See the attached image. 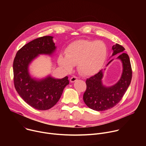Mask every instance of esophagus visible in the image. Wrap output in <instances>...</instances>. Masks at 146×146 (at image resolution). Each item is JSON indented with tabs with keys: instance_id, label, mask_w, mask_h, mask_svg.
I'll return each instance as SVG.
<instances>
[{
	"instance_id": "34e87169",
	"label": "esophagus",
	"mask_w": 146,
	"mask_h": 146,
	"mask_svg": "<svg viewBox=\"0 0 146 146\" xmlns=\"http://www.w3.org/2000/svg\"><path fill=\"white\" fill-rule=\"evenodd\" d=\"M77 80V77H76V76H73L70 79V81L71 82H75Z\"/></svg>"
}]
</instances>
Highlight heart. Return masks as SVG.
Listing matches in <instances>:
<instances>
[{"label":"heart","instance_id":"heart-1","mask_svg":"<svg viewBox=\"0 0 146 146\" xmlns=\"http://www.w3.org/2000/svg\"><path fill=\"white\" fill-rule=\"evenodd\" d=\"M65 56L60 55L59 65L67 72L77 64L79 73L90 76L97 73L103 65L107 56V47L101 41L78 40L71 43L65 50Z\"/></svg>","mask_w":146,"mask_h":146}]
</instances>
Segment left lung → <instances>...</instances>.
Segmentation results:
<instances>
[{
  "instance_id": "8db88e82",
  "label": "left lung",
  "mask_w": 146,
  "mask_h": 146,
  "mask_svg": "<svg viewBox=\"0 0 146 146\" xmlns=\"http://www.w3.org/2000/svg\"><path fill=\"white\" fill-rule=\"evenodd\" d=\"M112 56L121 52L117 57L123 66L119 80L113 86L105 87L102 84L103 73L101 70L95 75L86 80L87 89L83 95V100L90 109L98 111L106 110L114 107L121 100L129 86L132 76V71L128 55L125 52V48L116 44L112 47ZM113 59L109 61L108 65Z\"/></svg>"
}]
</instances>
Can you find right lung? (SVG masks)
I'll return each mask as SVG.
<instances>
[{
  "instance_id": "add662e5",
  "label": "right lung",
  "mask_w": 146,
  "mask_h": 146,
  "mask_svg": "<svg viewBox=\"0 0 146 146\" xmlns=\"http://www.w3.org/2000/svg\"><path fill=\"white\" fill-rule=\"evenodd\" d=\"M53 37L36 38L19 49L13 62L14 84L19 95L31 107L40 110L52 108L69 84L68 77L57 79L51 76L36 80L30 76L28 67L39 54L51 55L55 50Z\"/></svg>"
}]
</instances>
